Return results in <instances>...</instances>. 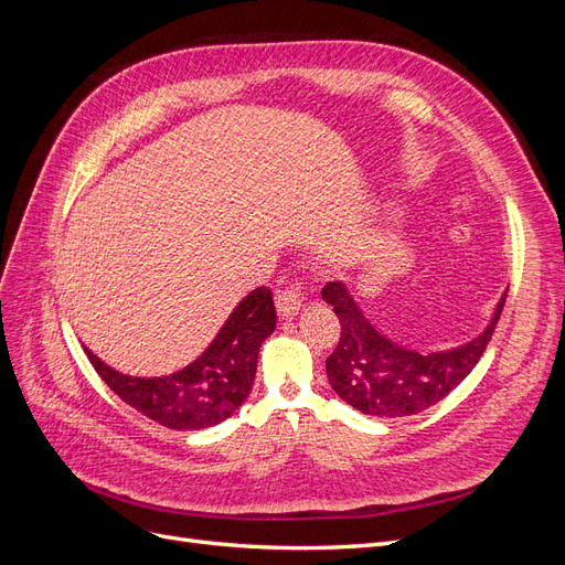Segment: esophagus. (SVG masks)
<instances>
[{
    "instance_id": "esophagus-1",
    "label": "esophagus",
    "mask_w": 565,
    "mask_h": 565,
    "mask_svg": "<svg viewBox=\"0 0 565 565\" xmlns=\"http://www.w3.org/2000/svg\"><path fill=\"white\" fill-rule=\"evenodd\" d=\"M276 309L282 320H292L301 309V295L297 287H285L276 295Z\"/></svg>"
}]
</instances>
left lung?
<instances>
[{"mask_svg":"<svg viewBox=\"0 0 565 565\" xmlns=\"http://www.w3.org/2000/svg\"><path fill=\"white\" fill-rule=\"evenodd\" d=\"M322 299L334 306L341 337L324 361L337 396L370 417H405L429 409L465 382L481 361L500 320L507 292L494 306L486 328L450 349H415L388 337L361 309L344 282H330Z\"/></svg>","mask_w":565,"mask_h":565,"instance_id":"1","label":"left lung"}]
</instances>
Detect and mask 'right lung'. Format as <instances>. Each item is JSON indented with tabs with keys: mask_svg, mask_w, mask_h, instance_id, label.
Returning <instances> with one entry per match:
<instances>
[{
	"mask_svg": "<svg viewBox=\"0 0 565 565\" xmlns=\"http://www.w3.org/2000/svg\"><path fill=\"white\" fill-rule=\"evenodd\" d=\"M276 330V306L256 287L235 306L216 337L193 363L160 377H134L84 349L94 370L119 398L167 429L200 431L228 419L249 396L256 358Z\"/></svg>",
	"mask_w": 565,
	"mask_h": 565,
	"instance_id": "add662e5",
	"label": "right lung"
}]
</instances>
